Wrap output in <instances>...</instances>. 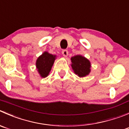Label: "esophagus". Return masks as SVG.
Segmentation results:
<instances>
[{
    "label": "esophagus",
    "instance_id": "1",
    "mask_svg": "<svg viewBox=\"0 0 129 129\" xmlns=\"http://www.w3.org/2000/svg\"><path fill=\"white\" fill-rule=\"evenodd\" d=\"M62 54H63V55L64 56V57H67V56L68 55V51H67V50H62Z\"/></svg>",
    "mask_w": 129,
    "mask_h": 129
}]
</instances>
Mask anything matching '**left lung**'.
I'll return each instance as SVG.
<instances>
[{
	"mask_svg": "<svg viewBox=\"0 0 129 129\" xmlns=\"http://www.w3.org/2000/svg\"><path fill=\"white\" fill-rule=\"evenodd\" d=\"M72 67L75 73L79 77H84L89 74L91 70L90 62L81 55H76L71 58Z\"/></svg>",
	"mask_w": 129,
	"mask_h": 129,
	"instance_id": "8db88e82",
	"label": "left lung"
}]
</instances>
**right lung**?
Instances as JSON below:
<instances>
[{
	"mask_svg": "<svg viewBox=\"0 0 129 129\" xmlns=\"http://www.w3.org/2000/svg\"><path fill=\"white\" fill-rule=\"evenodd\" d=\"M55 59V55L44 52L40 56L37 60V67L38 71L42 77H45L49 74Z\"/></svg>",
	"mask_w": 129,
	"mask_h": 129,
	"instance_id": "obj_1",
	"label": "right lung"
}]
</instances>
